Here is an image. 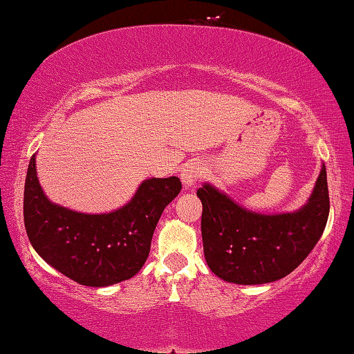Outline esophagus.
Wrapping results in <instances>:
<instances>
[{"label": "esophagus", "mask_w": 354, "mask_h": 354, "mask_svg": "<svg viewBox=\"0 0 354 354\" xmlns=\"http://www.w3.org/2000/svg\"><path fill=\"white\" fill-rule=\"evenodd\" d=\"M203 176V165L200 160H189L187 164L183 165L181 169V181L184 184V187H192L195 185V183H198Z\"/></svg>", "instance_id": "obj_1"}]
</instances>
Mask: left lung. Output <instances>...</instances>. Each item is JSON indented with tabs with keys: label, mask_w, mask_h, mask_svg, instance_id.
<instances>
[{
	"label": "left lung",
	"mask_w": 354,
	"mask_h": 354,
	"mask_svg": "<svg viewBox=\"0 0 354 354\" xmlns=\"http://www.w3.org/2000/svg\"><path fill=\"white\" fill-rule=\"evenodd\" d=\"M196 195L203 205L201 236L207 266L218 278L234 284L273 283L292 273L319 242L329 214L325 165L313 195L295 212L248 211L207 183Z\"/></svg>",
	"instance_id": "left-lung-1"
}]
</instances>
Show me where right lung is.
Instances as JSON below:
<instances>
[{"label":"right lung","mask_w":354,"mask_h":354,"mask_svg":"<svg viewBox=\"0 0 354 354\" xmlns=\"http://www.w3.org/2000/svg\"><path fill=\"white\" fill-rule=\"evenodd\" d=\"M181 189L176 176L145 179L131 201L117 211L76 212L46 198L34 154L23 200L29 242L41 259L76 283L88 287L117 284L143 267L156 225Z\"/></svg>","instance_id":"right-lung-1"}]
</instances>
